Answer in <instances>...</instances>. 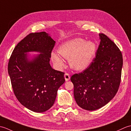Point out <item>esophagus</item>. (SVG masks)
I'll use <instances>...</instances> for the list:
<instances>
[{"label": "esophagus", "instance_id": "1", "mask_svg": "<svg viewBox=\"0 0 131 131\" xmlns=\"http://www.w3.org/2000/svg\"><path fill=\"white\" fill-rule=\"evenodd\" d=\"M64 78H65V79L66 81H68V80H70V75L68 73H65V75H64Z\"/></svg>", "mask_w": 131, "mask_h": 131}]
</instances>
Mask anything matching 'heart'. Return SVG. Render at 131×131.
I'll list each match as a JSON object with an SVG mask.
<instances>
[{
  "mask_svg": "<svg viewBox=\"0 0 131 131\" xmlns=\"http://www.w3.org/2000/svg\"><path fill=\"white\" fill-rule=\"evenodd\" d=\"M97 47L92 41L82 38H74L62 43L58 48V53L52 52L51 59L58 68H62L64 61L62 56L69 60V65L73 69L81 71L87 69L92 62Z\"/></svg>",
  "mask_w": 131,
  "mask_h": 131,
  "instance_id": "heart-1",
  "label": "heart"
}]
</instances>
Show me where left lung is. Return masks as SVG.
I'll return each instance as SVG.
<instances>
[{
	"instance_id": "obj_1",
	"label": "left lung",
	"mask_w": 131,
	"mask_h": 131,
	"mask_svg": "<svg viewBox=\"0 0 131 131\" xmlns=\"http://www.w3.org/2000/svg\"><path fill=\"white\" fill-rule=\"evenodd\" d=\"M100 44L93 61L81 73L71 77L78 105L93 111L108 104L117 93L123 66L122 54L106 35L100 34Z\"/></svg>"
}]
</instances>
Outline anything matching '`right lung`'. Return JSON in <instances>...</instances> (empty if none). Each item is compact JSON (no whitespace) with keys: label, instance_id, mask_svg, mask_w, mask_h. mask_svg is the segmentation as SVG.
Here are the masks:
<instances>
[{"label":"right lung","instance_id":"1","mask_svg":"<svg viewBox=\"0 0 131 131\" xmlns=\"http://www.w3.org/2000/svg\"><path fill=\"white\" fill-rule=\"evenodd\" d=\"M55 43L46 32L31 33L15 47L8 63L14 93L22 105L34 112L49 110L65 82L64 73L54 70L49 63Z\"/></svg>","mask_w":131,"mask_h":131}]
</instances>
